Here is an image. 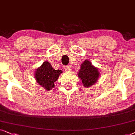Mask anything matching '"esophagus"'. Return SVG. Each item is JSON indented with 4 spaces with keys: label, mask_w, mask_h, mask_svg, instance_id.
<instances>
[{
    "label": "esophagus",
    "mask_w": 135,
    "mask_h": 135,
    "mask_svg": "<svg viewBox=\"0 0 135 135\" xmlns=\"http://www.w3.org/2000/svg\"><path fill=\"white\" fill-rule=\"evenodd\" d=\"M64 70L65 71H69L70 70V69L69 66H65V67H64Z\"/></svg>",
    "instance_id": "34e87169"
}]
</instances>
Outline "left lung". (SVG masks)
I'll use <instances>...</instances> for the list:
<instances>
[{"instance_id":"1","label":"left lung","mask_w":135,"mask_h":135,"mask_svg":"<svg viewBox=\"0 0 135 135\" xmlns=\"http://www.w3.org/2000/svg\"><path fill=\"white\" fill-rule=\"evenodd\" d=\"M100 73L98 69L94 66L88 60H84L81 64L78 76L81 80L85 88H89L98 81Z\"/></svg>"}]
</instances>
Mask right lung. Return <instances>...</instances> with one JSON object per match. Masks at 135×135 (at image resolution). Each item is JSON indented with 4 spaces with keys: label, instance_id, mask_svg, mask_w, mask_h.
Wrapping results in <instances>:
<instances>
[{
    "label": "right lung",
    "instance_id": "right-lung-1",
    "mask_svg": "<svg viewBox=\"0 0 135 135\" xmlns=\"http://www.w3.org/2000/svg\"><path fill=\"white\" fill-rule=\"evenodd\" d=\"M62 73L60 70H55L47 61H45L41 66L35 70V78L37 83L44 89L50 91L54 88V83Z\"/></svg>",
    "mask_w": 135,
    "mask_h": 135
}]
</instances>
